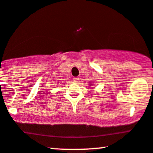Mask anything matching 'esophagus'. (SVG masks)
I'll list each match as a JSON object with an SVG mask.
<instances>
[{
    "instance_id": "1",
    "label": "esophagus",
    "mask_w": 153,
    "mask_h": 153,
    "mask_svg": "<svg viewBox=\"0 0 153 153\" xmlns=\"http://www.w3.org/2000/svg\"><path fill=\"white\" fill-rule=\"evenodd\" d=\"M78 80H79L78 77H74V78H73V81L75 82H78Z\"/></svg>"
}]
</instances>
